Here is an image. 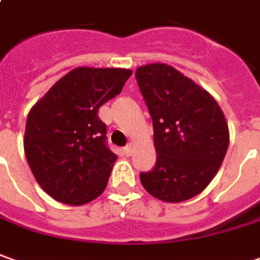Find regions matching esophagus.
Listing matches in <instances>:
<instances>
[{"label":"esophagus","mask_w":260,"mask_h":260,"mask_svg":"<svg viewBox=\"0 0 260 260\" xmlns=\"http://www.w3.org/2000/svg\"><path fill=\"white\" fill-rule=\"evenodd\" d=\"M132 151H134V145L132 144L126 145V146L123 148V152H125V155H126V156H131V155H132Z\"/></svg>","instance_id":"obj_1"}]
</instances>
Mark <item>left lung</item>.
<instances>
[{
	"label": "left lung",
	"mask_w": 260,
	"mask_h": 260,
	"mask_svg": "<svg viewBox=\"0 0 260 260\" xmlns=\"http://www.w3.org/2000/svg\"><path fill=\"white\" fill-rule=\"evenodd\" d=\"M152 116L156 164L141 172L146 192L176 204L197 197L211 183L229 146L226 119L211 93L167 63L135 72Z\"/></svg>",
	"instance_id": "8db88e82"
}]
</instances>
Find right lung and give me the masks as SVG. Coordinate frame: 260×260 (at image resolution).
Here are the masks:
<instances>
[{
  "label": "right lung",
  "instance_id": "right-lung-1",
  "mask_svg": "<svg viewBox=\"0 0 260 260\" xmlns=\"http://www.w3.org/2000/svg\"><path fill=\"white\" fill-rule=\"evenodd\" d=\"M132 71L79 67L51 86L26 118L24 151L42 189L58 202L85 205L107 188L116 155L98 116Z\"/></svg>",
  "mask_w": 260,
  "mask_h": 260
}]
</instances>
